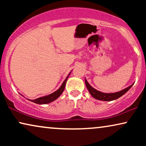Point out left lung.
Listing matches in <instances>:
<instances>
[{"label":"left lung","mask_w":146,"mask_h":146,"mask_svg":"<svg viewBox=\"0 0 146 146\" xmlns=\"http://www.w3.org/2000/svg\"><path fill=\"white\" fill-rule=\"evenodd\" d=\"M85 83L86 86L88 90L89 91V92L92 95V96H93L94 98L99 100H103V101H112L114 100H116L119 98V97H121V96H123L124 94L127 92L129 89L131 88V87L132 86V85L129 86V87L126 88L123 90H121L119 92L115 93H111V94H108V93H103L101 92L98 91L96 90L93 88L90 85V84L86 80H85Z\"/></svg>","instance_id":"8db88e82"}]
</instances>
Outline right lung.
Wrapping results in <instances>:
<instances>
[{"label": "right lung", "mask_w": 146, "mask_h": 146, "mask_svg": "<svg viewBox=\"0 0 146 146\" xmlns=\"http://www.w3.org/2000/svg\"><path fill=\"white\" fill-rule=\"evenodd\" d=\"M70 74L68 76V77H66V78L65 79V80L64 81V82L62 83V84L60 86V88L56 90L54 92L51 94L48 95L46 96H44V97H40L38 98L35 99V100H31L30 101L33 102H35L36 104H48L52 102L55 100L56 99H57L62 94V93L63 92L65 88V86H66V83L67 79L68 78Z\"/></svg>", "instance_id": "add662e5"}]
</instances>
